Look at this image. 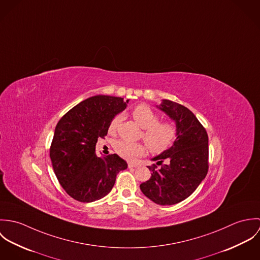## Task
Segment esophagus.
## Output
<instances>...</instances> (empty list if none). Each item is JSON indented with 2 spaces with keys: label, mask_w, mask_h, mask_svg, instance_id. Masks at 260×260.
<instances>
[{
  "label": "esophagus",
  "mask_w": 260,
  "mask_h": 260,
  "mask_svg": "<svg viewBox=\"0 0 260 260\" xmlns=\"http://www.w3.org/2000/svg\"><path fill=\"white\" fill-rule=\"evenodd\" d=\"M138 165L137 164H135V163H133V162H129L128 163V167L129 168H136Z\"/></svg>",
  "instance_id": "1"
}]
</instances>
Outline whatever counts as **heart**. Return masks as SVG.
I'll use <instances>...</instances> for the list:
<instances>
[{
	"label": "heart",
	"instance_id": "b5f03b06",
	"mask_svg": "<svg viewBox=\"0 0 260 260\" xmlns=\"http://www.w3.org/2000/svg\"><path fill=\"white\" fill-rule=\"evenodd\" d=\"M132 116L135 122L143 129L142 137L151 152L159 154L174 144L178 131L172 122H159V116L145 104L136 106L132 111ZM121 120V115L113 118L109 125L110 133L116 132ZM115 151L123 158L133 159L144 154L145 146L141 143L119 140L115 143Z\"/></svg>",
	"mask_w": 260,
	"mask_h": 260
}]
</instances>
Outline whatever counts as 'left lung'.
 <instances>
[{"instance_id": "1", "label": "left lung", "mask_w": 260, "mask_h": 260, "mask_svg": "<svg viewBox=\"0 0 260 260\" xmlns=\"http://www.w3.org/2000/svg\"><path fill=\"white\" fill-rule=\"evenodd\" d=\"M161 111L175 121L177 138L174 144L152 158L150 179L140 185L143 194L159 205H173L189 197L208 171V135L188 108L170 100H162ZM165 160L166 164L162 162ZM157 165L161 167L158 170Z\"/></svg>"}]
</instances>
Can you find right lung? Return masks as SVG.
<instances>
[{"instance_id": "1", "label": "right lung", "mask_w": 260, "mask_h": 260, "mask_svg": "<svg viewBox=\"0 0 260 260\" xmlns=\"http://www.w3.org/2000/svg\"><path fill=\"white\" fill-rule=\"evenodd\" d=\"M106 95L90 97L67 112L58 122L50 158L59 183L75 200L93 202L106 196L116 176L127 168L117 154L98 157L95 146L104 138L113 118L128 103Z\"/></svg>"}]
</instances>
